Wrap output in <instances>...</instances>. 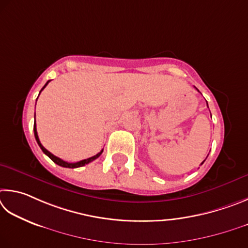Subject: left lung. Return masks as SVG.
<instances>
[{
  "mask_svg": "<svg viewBox=\"0 0 248 248\" xmlns=\"http://www.w3.org/2000/svg\"><path fill=\"white\" fill-rule=\"evenodd\" d=\"M207 106H208V103H207ZM203 162H205V161H202V163H203Z\"/></svg>",
  "mask_w": 248,
  "mask_h": 248,
  "instance_id": "left-lung-1",
  "label": "left lung"
}]
</instances>
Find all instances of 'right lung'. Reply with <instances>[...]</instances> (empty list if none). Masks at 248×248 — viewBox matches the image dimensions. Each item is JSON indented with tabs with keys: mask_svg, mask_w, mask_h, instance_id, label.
I'll use <instances>...</instances> for the list:
<instances>
[{
	"mask_svg": "<svg viewBox=\"0 0 248 248\" xmlns=\"http://www.w3.org/2000/svg\"><path fill=\"white\" fill-rule=\"evenodd\" d=\"M50 81V80H49ZM49 81H46V84L43 86V88L40 90V93L41 91L46 88V86L49 84ZM40 94V93H39ZM38 99V98H37ZM34 116H36V114H34ZM33 132H34V137H36V140H37V142H38V145H39V147H40L41 148V150L43 151V154H46L47 157H49L52 161H53L54 163H56V164H59V166H61V167H64V168H71V169H74V168H79V167H84L85 164H88L89 162H91V161H93V160H95L97 158H99L100 157V155L102 154V151H103V149L100 151L99 154H97L95 155H93V157H91V158H88V159H85V160H81V161H78V162H75V163H69V162H66V161H64V160H62V159H60V158H58V157H55L54 155H52L50 151H47L45 147H43L42 145H41V142H40V140H39V137H38V133H37V127H36V120H34V124H33Z\"/></svg>",
	"mask_w": 248,
	"mask_h": 248,
	"instance_id": "right-lung-1",
	"label": "right lung"
}]
</instances>
